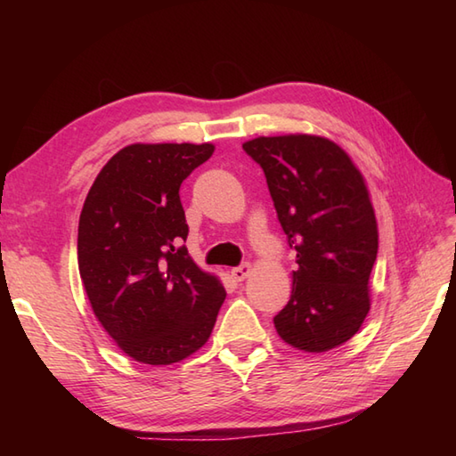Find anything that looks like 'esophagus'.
Instances as JSON below:
<instances>
[{
	"instance_id": "esophagus-1",
	"label": "esophagus",
	"mask_w": 456,
	"mask_h": 456,
	"mask_svg": "<svg viewBox=\"0 0 456 456\" xmlns=\"http://www.w3.org/2000/svg\"><path fill=\"white\" fill-rule=\"evenodd\" d=\"M250 273H253V266H250L248 263H245V265L235 266L233 270H231V276H233V278L237 280V282H243L245 278L250 276Z\"/></svg>"
}]
</instances>
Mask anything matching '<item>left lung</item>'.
Returning a JSON list of instances; mask_svg holds the SVG:
<instances>
[{
  "label": "left lung",
  "mask_w": 456,
  "mask_h": 456,
  "mask_svg": "<svg viewBox=\"0 0 456 456\" xmlns=\"http://www.w3.org/2000/svg\"><path fill=\"white\" fill-rule=\"evenodd\" d=\"M265 170L278 221L296 248L292 296L274 317L282 341L305 353L346 343L370 309L378 227L362 174L337 142L315 134L243 144Z\"/></svg>",
  "instance_id": "left-lung-1"
}]
</instances>
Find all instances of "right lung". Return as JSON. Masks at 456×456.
Returning a JSON list of instances; mask_svg holds the SVG:
<instances>
[{
    "label": "right lung",
    "instance_id": "1",
    "mask_svg": "<svg viewBox=\"0 0 456 456\" xmlns=\"http://www.w3.org/2000/svg\"><path fill=\"white\" fill-rule=\"evenodd\" d=\"M211 142L129 144L92 183L78 225V268L92 309L125 354L160 366L206 345L225 288L183 247L180 186Z\"/></svg>",
    "mask_w": 456,
    "mask_h": 456
}]
</instances>
